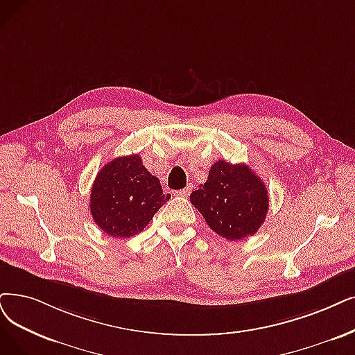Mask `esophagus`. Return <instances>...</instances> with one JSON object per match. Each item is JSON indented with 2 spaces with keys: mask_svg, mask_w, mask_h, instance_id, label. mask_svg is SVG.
<instances>
[{
  "mask_svg": "<svg viewBox=\"0 0 355 355\" xmlns=\"http://www.w3.org/2000/svg\"><path fill=\"white\" fill-rule=\"evenodd\" d=\"M191 192H192V187H187L185 189L178 191V195H179V196H189Z\"/></svg>",
  "mask_w": 355,
  "mask_h": 355,
  "instance_id": "obj_1",
  "label": "esophagus"
}]
</instances>
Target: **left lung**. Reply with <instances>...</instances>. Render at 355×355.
Listing matches in <instances>:
<instances>
[{
  "mask_svg": "<svg viewBox=\"0 0 355 355\" xmlns=\"http://www.w3.org/2000/svg\"><path fill=\"white\" fill-rule=\"evenodd\" d=\"M191 202L211 230L234 242L259 230L269 198L265 183L249 166L218 160L211 166L204 185L191 193Z\"/></svg>",
  "mask_w": 355,
  "mask_h": 355,
  "instance_id": "1",
  "label": "left lung"
}]
</instances>
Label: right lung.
<instances>
[{"instance_id":"right-lung-1","label":"right lung","mask_w":355,"mask_h":355,"mask_svg":"<svg viewBox=\"0 0 355 355\" xmlns=\"http://www.w3.org/2000/svg\"><path fill=\"white\" fill-rule=\"evenodd\" d=\"M170 198L138 154L113 159L98 170L90 193V212L98 229L112 237L144 230Z\"/></svg>"}]
</instances>
